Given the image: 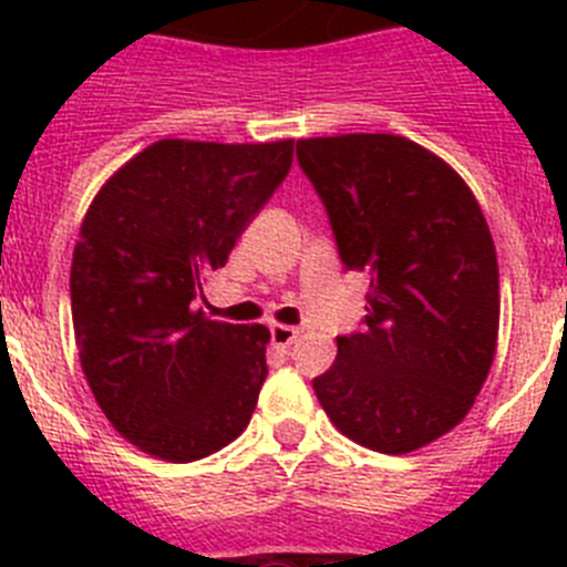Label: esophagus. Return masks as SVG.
Returning a JSON list of instances; mask_svg holds the SVG:
<instances>
[{"label":"esophagus","mask_w":567,"mask_h":567,"mask_svg":"<svg viewBox=\"0 0 567 567\" xmlns=\"http://www.w3.org/2000/svg\"><path fill=\"white\" fill-rule=\"evenodd\" d=\"M269 334H272V346L287 349V346H292V340L298 338V329L284 327V323H272V327H269Z\"/></svg>","instance_id":"34e87169"}]
</instances>
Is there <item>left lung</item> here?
Masks as SVG:
<instances>
[{
	"label": "left lung",
	"instance_id": "left-lung-1",
	"mask_svg": "<svg viewBox=\"0 0 567 567\" xmlns=\"http://www.w3.org/2000/svg\"><path fill=\"white\" fill-rule=\"evenodd\" d=\"M346 269L369 275L363 329L312 380L338 432L409 454L468 414L494 363L499 269L477 198L443 158L389 133L298 142Z\"/></svg>",
	"mask_w": 567,
	"mask_h": 567
}]
</instances>
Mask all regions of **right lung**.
Wrapping results in <instances>:
<instances>
[{
	"label": "right lung",
	"mask_w": 567,
	"mask_h": 567,
	"mask_svg": "<svg viewBox=\"0 0 567 567\" xmlns=\"http://www.w3.org/2000/svg\"><path fill=\"white\" fill-rule=\"evenodd\" d=\"M295 142L164 138L84 215L70 267L79 360L115 432L193 463L233 443L267 380L269 329L204 318V278L284 184Z\"/></svg>",
	"instance_id": "obj_1"
}]
</instances>
